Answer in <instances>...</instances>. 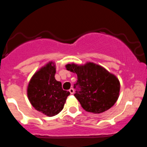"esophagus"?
<instances>
[{
  "label": "esophagus",
  "instance_id": "esophagus-1",
  "mask_svg": "<svg viewBox=\"0 0 147 147\" xmlns=\"http://www.w3.org/2000/svg\"><path fill=\"white\" fill-rule=\"evenodd\" d=\"M69 92L71 93V94H74V88H71V89L69 90Z\"/></svg>",
  "mask_w": 147,
  "mask_h": 147
}]
</instances>
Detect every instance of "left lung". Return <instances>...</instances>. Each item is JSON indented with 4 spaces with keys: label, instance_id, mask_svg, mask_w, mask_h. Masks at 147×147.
Here are the masks:
<instances>
[{
    "label": "left lung",
    "instance_id": "obj_1",
    "mask_svg": "<svg viewBox=\"0 0 147 147\" xmlns=\"http://www.w3.org/2000/svg\"><path fill=\"white\" fill-rule=\"evenodd\" d=\"M67 71L77 75V83L81 88L74 96L85 111L95 114L107 111L117 102L120 93V82L112 73L94 62L84 65L67 64Z\"/></svg>",
    "mask_w": 147,
    "mask_h": 147
}]
</instances>
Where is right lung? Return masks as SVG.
<instances>
[{
    "instance_id": "right-lung-1",
    "label": "right lung",
    "mask_w": 147,
    "mask_h": 147,
    "mask_svg": "<svg viewBox=\"0 0 147 147\" xmlns=\"http://www.w3.org/2000/svg\"><path fill=\"white\" fill-rule=\"evenodd\" d=\"M55 62L50 61L34 74L27 86L30 103L39 112L51 117L64 107L70 92L63 90L62 83L56 80Z\"/></svg>"
}]
</instances>
